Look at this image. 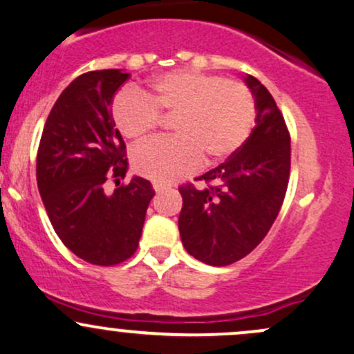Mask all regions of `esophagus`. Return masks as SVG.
Returning <instances> with one entry per match:
<instances>
[{"label": "esophagus", "mask_w": 354, "mask_h": 354, "mask_svg": "<svg viewBox=\"0 0 354 354\" xmlns=\"http://www.w3.org/2000/svg\"><path fill=\"white\" fill-rule=\"evenodd\" d=\"M153 188H154V192H156V193H161V192H165L166 186L161 185V183H154Z\"/></svg>", "instance_id": "34e87169"}]
</instances>
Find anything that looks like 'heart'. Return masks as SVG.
I'll list each match as a JSON object with an SVG mask.
<instances>
[{"mask_svg":"<svg viewBox=\"0 0 354 354\" xmlns=\"http://www.w3.org/2000/svg\"><path fill=\"white\" fill-rule=\"evenodd\" d=\"M254 94L239 80L198 70H173L156 77L138 94L114 97L111 115L120 134L141 141L156 129L159 115L174 118L176 138L156 139L133 153L136 173L156 183H171L200 166L216 165L236 153L255 124Z\"/></svg>","mask_w":354,"mask_h":354,"instance_id":"1","label":"heart"}]
</instances>
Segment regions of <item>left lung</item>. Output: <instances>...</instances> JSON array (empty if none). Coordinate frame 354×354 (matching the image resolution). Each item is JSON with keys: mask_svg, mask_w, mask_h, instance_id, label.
<instances>
[{"mask_svg": "<svg viewBox=\"0 0 354 354\" xmlns=\"http://www.w3.org/2000/svg\"><path fill=\"white\" fill-rule=\"evenodd\" d=\"M257 115L245 145L198 180L185 185L178 228L189 255L208 266H230L259 245L284 201L290 173V136L270 92L255 77L243 79Z\"/></svg>", "mask_w": 354, "mask_h": 354, "instance_id": "obj_1", "label": "left lung"}]
</instances>
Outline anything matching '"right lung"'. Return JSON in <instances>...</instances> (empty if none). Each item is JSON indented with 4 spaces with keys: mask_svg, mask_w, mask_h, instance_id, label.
Returning a JSON list of instances; mask_svg holds the SVG:
<instances>
[{
    "mask_svg": "<svg viewBox=\"0 0 354 354\" xmlns=\"http://www.w3.org/2000/svg\"><path fill=\"white\" fill-rule=\"evenodd\" d=\"M127 79L120 68L77 77L50 111L37 154L38 192L53 230L94 266H115L134 254L154 196L139 176L114 193L104 189L107 178L127 173L126 145L111 115Z\"/></svg>",
    "mask_w": 354,
    "mask_h": 354,
    "instance_id": "obj_1",
    "label": "right lung"
}]
</instances>
